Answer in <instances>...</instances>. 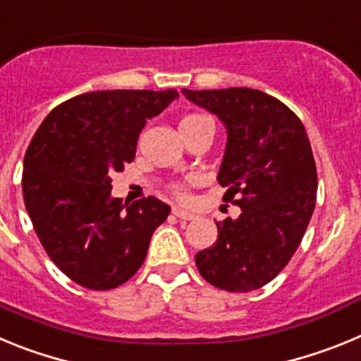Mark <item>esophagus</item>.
Instances as JSON below:
<instances>
[{
    "label": "esophagus",
    "instance_id": "34e87169",
    "mask_svg": "<svg viewBox=\"0 0 361 361\" xmlns=\"http://www.w3.org/2000/svg\"><path fill=\"white\" fill-rule=\"evenodd\" d=\"M171 213H173V215L177 216V219H180V220H193V219H195V215H193V213L184 212V209H180V208H173V209H171Z\"/></svg>",
    "mask_w": 361,
    "mask_h": 361
}]
</instances>
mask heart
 Here are the masks:
<instances>
[{
    "label": "heart",
    "instance_id": "obj_1",
    "mask_svg": "<svg viewBox=\"0 0 361 361\" xmlns=\"http://www.w3.org/2000/svg\"><path fill=\"white\" fill-rule=\"evenodd\" d=\"M193 117H199V116H188V117H184V119H193ZM173 193L177 197H186V188H184L183 184H175V186H173Z\"/></svg>",
    "mask_w": 361,
    "mask_h": 361
}]
</instances>
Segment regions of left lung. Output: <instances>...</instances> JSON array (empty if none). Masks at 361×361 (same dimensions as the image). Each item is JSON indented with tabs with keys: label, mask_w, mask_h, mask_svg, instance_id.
Segmentation results:
<instances>
[{
	"label": "left lung",
	"mask_w": 361,
	"mask_h": 361,
	"mask_svg": "<svg viewBox=\"0 0 361 361\" xmlns=\"http://www.w3.org/2000/svg\"><path fill=\"white\" fill-rule=\"evenodd\" d=\"M228 132L219 184L238 219L216 222L219 238L195 255L204 280L229 293L262 288L288 266L317 204V164L302 121L253 88L186 90Z\"/></svg>",
	"instance_id": "8db88e82"
}]
</instances>
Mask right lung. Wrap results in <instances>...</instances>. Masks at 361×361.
Wrapping results in <instances>:
<instances>
[{"label": "right lung", "instance_id": "obj_1", "mask_svg": "<svg viewBox=\"0 0 361 361\" xmlns=\"http://www.w3.org/2000/svg\"><path fill=\"white\" fill-rule=\"evenodd\" d=\"M177 90H99L75 95L44 117L23 162L25 208L47 255L92 291L132 279L170 206L155 197H111L114 171L133 161L146 121Z\"/></svg>", "mask_w": 361, "mask_h": 361}]
</instances>
